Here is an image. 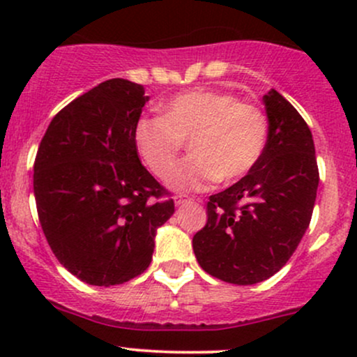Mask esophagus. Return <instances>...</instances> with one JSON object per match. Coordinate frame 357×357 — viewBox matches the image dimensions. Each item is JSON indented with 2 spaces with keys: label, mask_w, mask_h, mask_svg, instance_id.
Returning <instances> with one entry per match:
<instances>
[{
  "label": "esophagus",
  "mask_w": 357,
  "mask_h": 357,
  "mask_svg": "<svg viewBox=\"0 0 357 357\" xmlns=\"http://www.w3.org/2000/svg\"><path fill=\"white\" fill-rule=\"evenodd\" d=\"M190 202H191V198H188V196H176L174 198V203L178 204V206H181V204L190 203Z\"/></svg>",
  "instance_id": "obj_1"
}]
</instances>
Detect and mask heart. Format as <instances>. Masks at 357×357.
<instances>
[{"label":"heart","instance_id":"1","mask_svg":"<svg viewBox=\"0 0 357 357\" xmlns=\"http://www.w3.org/2000/svg\"><path fill=\"white\" fill-rule=\"evenodd\" d=\"M192 155L174 168L183 141ZM268 122L264 110L228 92L196 89L165 105L162 116L141 117L134 144L146 166L176 191H202L213 183H231L250 173L264 155Z\"/></svg>","mask_w":357,"mask_h":357}]
</instances>
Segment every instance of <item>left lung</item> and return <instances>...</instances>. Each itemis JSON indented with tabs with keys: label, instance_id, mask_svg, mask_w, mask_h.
Wrapping results in <instances>:
<instances>
[{
	"label": "left lung",
	"instance_id": "obj_1",
	"mask_svg": "<svg viewBox=\"0 0 357 357\" xmlns=\"http://www.w3.org/2000/svg\"><path fill=\"white\" fill-rule=\"evenodd\" d=\"M268 141L247 176L206 206V225L192 236L198 264L236 285L267 280L292 257L309 228L319 186L312 132L275 89L264 96Z\"/></svg>",
	"mask_w": 357,
	"mask_h": 357
}]
</instances>
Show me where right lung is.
Segmentation results:
<instances>
[{
  "instance_id": "add662e5",
  "label": "right lung",
  "mask_w": 357,
  "mask_h": 357,
  "mask_svg": "<svg viewBox=\"0 0 357 357\" xmlns=\"http://www.w3.org/2000/svg\"><path fill=\"white\" fill-rule=\"evenodd\" d=\"M149 97L110 79L52 119L33 166L40 225L52 252L89 285L129 282L149 267L174 202L141 165L134 127Z\"/></svg>"
}]
</instances>
